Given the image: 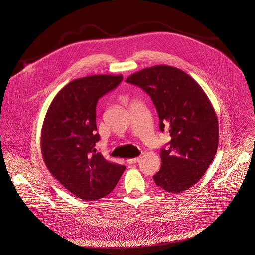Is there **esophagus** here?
<instances>
[{
	"mask_svg": "<svg viewBox=\"0 0 255 255\" xmlns=\"http://www.w3.org/2000/svg\"><path fill=\"white\" fill-rule=\"evenodd\" d=\"M140 156L139 157H136V158H128L126 161H127V163H129V164H133V163H136V162H138L139 160H140Z\"/></svg>",
	"mask_w": 255,
	"mask_h": 255,
	"instance_id": "esophagus-1",
	"label": "esophagus"
}]
</instances>
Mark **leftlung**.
I'll use <instances>...</instances> for the list:
<instances>
[{"label":"left lung","instance_id":"1","mask_svg":"<svg viewBox=\"0 0 255 255\" xmlns=\"http://www.w3.org/2000/svg\"><path fill=\"white\" fill-rule=\"evenodd\" d=\"M126 82L151 98L161 132L172 140L160 150L161 167L155 184L172 194L193 187L211 164L219 141L218 118L198 82L183 70L155 65L131 74Z\"/></svg>","mask_w":255,"mask_h":255}]
</instances>
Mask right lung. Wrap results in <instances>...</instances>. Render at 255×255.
<instances>
[{"instance_id":"obj_1","label":"right lung","mask_w":255,"mask_h":255,"mask_svg":"<svg viewBox=\"0 0 255 255\" xmlns=\"http://www.w3.org/2000/svg\"><path fill=\"white\" fill-rule=\"evenodd\" d=\"M122 79L121 74H98L72 80L56 95L43 122L41 150L47 168L83 200L108 196L125 170L95 148L100 140L96 132L97 103Z\"/></svg>"}]
</instances>
